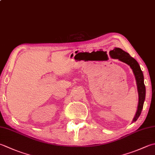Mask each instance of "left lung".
<instances>
[{"instance_id": "left-lung-1", "label": "left lung", "mask_w": 155, "mask_h": 155, "mask_svg": "<svg viewBox=\"0 0 155 155\" xmlns=\"http://www.w3.org/2000/svg\"><path fill=\"white\" fill-rule=\"evenodd\" d=\"M110 54L111 57L113 58L118 59L120 61L128 64L130 66V68L132 69V71L134 74L139 97L138 110L136 111L134 120H133V122H136L141 114L145 100V95H146V88H145L144 83L143 73H142V71H141L140 65L138 64V62L134 58H133L128 53L126 52L120 48H116L114 50H111L110 51Z\"/></svg>"}]
</instances>
